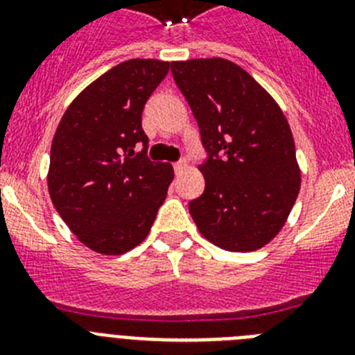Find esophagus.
<instances>
[{"instance_id": "obj_1", "label": "esophagus", "mask_w": 355, "mask_h": 355, "mask_svg": "<svg viewBox=\"0 0 355 355\" xmlns=\"http://www.w3.org/2000/svg\"><path fill=\"white\" fill-rule=\"evenodd\" d=\"M184 168H187V162H184V159H180V162H175V163H174L175 174H180V172H183Z\"/></svg>"}]
</instances>
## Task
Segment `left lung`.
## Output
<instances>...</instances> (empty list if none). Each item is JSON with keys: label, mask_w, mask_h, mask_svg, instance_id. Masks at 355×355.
<instances>
[{"label": "left lung", "mask_w": 355, "mask_h": 355, "mask_svg": "<svg viewBox=\"0 0 355 355\" xmlns=\"http://www.w3.org/2000/svg\"><path fill=\"white\" fill-rule=\"evenodd\" d=\"M208 158L205 192L188 209L216 247L250 252L283 229L300 190L290 124L274 97L225 58L172 62Z\"/></svg>", "instance_id": "1"}]
</instances>
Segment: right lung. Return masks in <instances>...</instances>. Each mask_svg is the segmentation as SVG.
<instances>
[{"label":"right lung","mask_w":355,"mask_h":355,"mask_svg":"<svg viewBox=\"0 0 355 355\" xmlns=\"http://www.w3.org/2000/svg\"><path fill=\"white\" fill-rule=\"evenodd\" d=\"M168 67L153 58L115 65L69 105L53 137V205L78 240L99 254H124L146 240L167 197L174 171L147 158L142 112Z\"/></svg>","instance_id":"obj_1"}]
</instances>
